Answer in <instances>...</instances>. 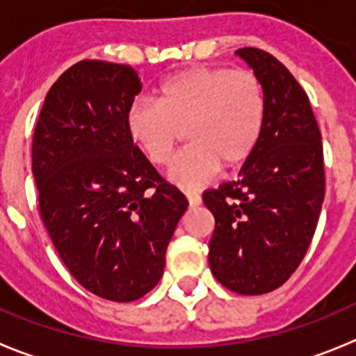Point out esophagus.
I'll return each mask as SVG.
<instances>
[{"label":"esophagus","instance_id":"34e87169","mask_svg":"<svg viewBox=\"0 0 356 356\" xmlns=\"http://www.w3.org/2000/svg\"><path fill=\"white\" fill-rule=\"evenodd\" d=\"M185 196H187L188 205H191V207L201 205V196L197 193H193V191H187V193H185Z\"/></svg>","mask_w":356,"mask_h":356}]
</instances>
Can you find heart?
Segmentation results:
<instances>
[{
  "mask_svg": "<svg viewBox=\"0 0 356 356\" xmlns=\"http://www.w3.org/2000/svg\"><path fill=\"white\" fill-rule=\"evenodd\" d=\"M156 103L134 102L127 128L155 165H168L181 135L188 147L169 171L171 180L197 187L217 172L242 168L259 147L267 99L260 78L229 67H193L165 78Z\"/></svg>",
  "mask_w": 356,
  "mask_h": 356,
  "instance_id": "obj_1",
  "label": "heart"
}]
</instances>
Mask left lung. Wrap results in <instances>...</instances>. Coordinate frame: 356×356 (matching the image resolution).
<instances>
[{
	"instance_id": "1",
	"label": "left lung",
	"mask_w": 356,
	"mask_h": 356,
	"mask_svg": "<svg viewBox=\"0 0 356 356\" xmlns=\"http://www.w3.org/2000/svg\"><path fill=\"white\" fill-rule=\"evenodd\" d=\"M266 89L262 139L238 180L205 191L216 217L209 262L219 284L244 296L284 285L303 260L325 200V160L316 115L289 69L264 49L241 48Z\"/></svg>"
}]
</instances>
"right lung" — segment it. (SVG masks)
Returning <instances> with one entry per match:
<instances>
[{
    "label": "right lung",
    "mask_w": 356,
    "mask_h": 356,
    "mask_svg": "<svg viewBox=\"0 0 356 356\" xmlns=\"http://www.w3.org/2000/svg\"><path fill=\"white\" fill-rule=\"evenodd\" d=\"M140 89L130 65H71L44 99L31 144L40 217L62 262L81 287L118 303L159 284L188 207L128 134Z\"/></svg>",
    "instance_id": "add662e5"
}]
</instances>
